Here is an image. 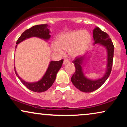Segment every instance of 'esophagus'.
Returning <instances> with one entry per match:
<instances>
[{
    "label": "esophagus",
    "instance_id": "1",
    "mask_svg": "<svg viewBox=\"0 0 127 127\" xmlns=\"http://www.w3.org/2000/svg\"><path fill=\"white\" fill-rule=\"evenodd\" d=\"M68 63H70V60L67 59V58H65V59H64V60L63 64H67Z\"/></svg>",
    "mask_w": 127,
    "mask_h": 127
}]
</instances>
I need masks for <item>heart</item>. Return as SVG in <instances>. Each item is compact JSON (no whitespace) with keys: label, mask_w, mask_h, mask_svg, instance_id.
<instances>
[{"label":"heart","mask_w":127,"mask_h":127,"mask_svg":"<svg viewBox=\"0 0 127 127\" xmlns=\"http://www.w3.org/2000/svg\"><path fill=\"white\" fill-rule=\"evenodd\" d=\"M91 42V36L87 31L73 30L63 33L55 40V45H52L55 51L62 53L60 49L69 50L73 56H78L85 52Z\"/></svg>","instance_id":"1"}]
</instances>
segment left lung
<instances>
[{
	"mask_svg": "<svg viewBox=\"0 0 127 127\" xmlns=\"http://www.w3.org/2000/svg\"><path fill=\"white\" fill-rule=\"evenodd\" d=\"M94 45L99 44L103 45L107 49V70L103 78L97 80H91L87 78L82 72V64L86 57V55H82L76 57L73 61L75 66L76 71L71 78V81L75 87L78 90L85 93H90L100 88L106 82L109 78L112 71L113 64L114 46L110 37L106 32L102 31L99 27H95L93 30Z\"/></svg>",
	"mask_w": 127,
	"mask_h": 127,
	"instance_id": "8db88e82",
	"label": "left lung"
}]
</instances>
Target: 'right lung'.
Here are the masks:
<instances>
[{
	"label": "right lung",
	"instance_id": "add662e5",
	"mask_svg": "<svg viewBox=\"0 0 127 127\" xmlns=\"http://www.w3.org/2000/svg\"><path fill=\"white\" fill-rule=\"evenodd\" d=\"M48 27V26L47 24H39V25L34 26L30 27V29H27L22 33L21 35L16 42V44L17 45L21 42L31 37H37L45 39V40H48L50 38L51 35L49 34L50 31ZM17 45L15 46V48L17 47ZM63 63V59L60 61H51L43 78L38 82H36L30 83L26 82L20 77H19L18 74L16 72L15 69V72L16 75L20 79L21 82L29 90L32 91L36 92V93H42L48 90L54 82L57 73L62 67Z\"/></svg>",
	"mask_w": 127,
	"mask_h": 127
}]
</instances>
